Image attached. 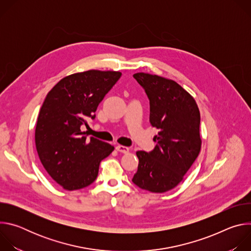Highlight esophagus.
<instances>
[{
    "mask_svg": "<svg viewBox=\"0 0 251 251\" xmlns=\"http://www.w3.org/2000/svg\"><path fill=\"white\" fill-rule=\"evenodd\" d=\"M116 150H117L118 152L123 153V154H126V153L129 152V148H128V147H125V146H122V145H117V146H116Z\"/></svg>",
    "mask_w": 251,
    "mask_h": 251,
    "instance_id": "1",
    "label": "esophagus"
}]
</instances>
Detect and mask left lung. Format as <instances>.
Masks as SVG:
<instances>
[{"label": "left lung", "mask_w": 251, "mask_h": 251, "mask_svg": "<svg viewBox=\"0 0 251 251\" xmlns=\"http://www.w3.org/2000/svg\"><path fill=\"white\" fill-rule=\"evenodd\" d=\"M133 77L150 101V123L159 132L151 152L138 151L132 182L142 190L165 193L180 184L198 158L201 115L194 97L176 81L139 73Z\"/></svg>", "instance_id": "obj_1"}]
</instances>
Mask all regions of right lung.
Returning <instances> with one entry per match:
<instances>
[{"mask_svg":"<svg viewBox=\"0 0 251 251\" xmlns=\"http://www.w3.org/2000/svg\"><path fill=\"white\" fill-rule=\"evenodd\" d=\"M119 71L88 70L59 80L48 93L35 127V147L46 171L67 191L83 189L97 177L100 162L114 147L81 132L86 119L121 77Z\"/></svg>","mask_w":251,"mask_h":251,"instance_id":"right-lung-1","label":"right lung"}]
</instances>
